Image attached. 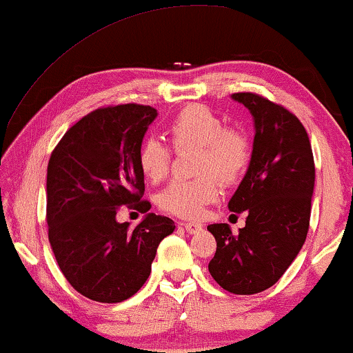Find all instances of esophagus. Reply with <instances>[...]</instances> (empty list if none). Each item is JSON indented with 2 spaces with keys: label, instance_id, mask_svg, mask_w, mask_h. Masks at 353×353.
I'll return each instance as SVG.
<instances>
[{
  "label": "esophagus",
  "instance_id": "esophagus-1",
  "mask_svg": "<svg viewBox=\"0 0 353 353\" xmlns=\"http://www.w3.org/2000/svg\"><path fill=\"white\" fill-rule=\"evenodd\" d=\"M182 227L185 228L190 235H195V233L203 230V225L200 224V222H185V224H182Z\"/></svg>",
  "mask_w": 353,
  "mask_h": 353
}]
</instances>
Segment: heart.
<instances>
[{
  "mask_svg": "<svg viewBox=\"0 0 353 353\" xmlns=\"http://www.w3.org/2000/svg\"><path fill=\"white\" fill-rule=\"evenodd\" d=\"M174 150L196 147L195 172L200 176L174 181L158 196V205L172 216H201L219 198V182L232 185L245 174L251 160L250 139L240 128L225 121L201 103L183 107L168 126ZM139 170L148 182L165 181L171 168V148L157 137L142 142L137 152Z\"/></svg>",
  "mask_w": 353,
  "mask_h": 353,
  "instance_id": "obj_1",
  "label": "heart"
}]
</instances>
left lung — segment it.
Returning a JSON list of instances; mask_svg holds the SVG:
<instances>
[{"label":"left lung","mask_w":353,"mask_h":353,"mask_svg":"<svg viewBox=\"0 0 353 353\" xmlns=\"http://www.w3.org/2000/svg\"><path fill=\"white\" fill-rule=\"evenodd\" d=\"M254 118V145L246 176L228 210L246 212V225H208L217 241L210 274L233 294L274 286L304 245L310 225L315 165L305 128L294 113L254 92L232 94Z\"/></svg>","instance_id":"8db88e82"}]
</instances>
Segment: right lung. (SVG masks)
Listing matches in <instances>:
<instances>
[{"instance_id": "obj_1", "label": "right lung", "mask_w": 353, "mask_h": 353, "mask_svg": "<svg viewBox=\"0 0 353 353\" xmlns=\"http://www.w3.org/2000/svg\"><path fill=\"white\" fill-rule=\"evenodd\" d=\"M157 110L141 103L101 107L75 123L51 153L46 179L49 243L63 276L88 299L117 304L141 290L157 248L174 221L148 212L141 224L117 222L142 200L137 152Z\"/></svg>"}]
</instances>
